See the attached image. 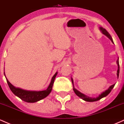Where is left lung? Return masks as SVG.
<instances>
[{
    "label": "left lung",
    "mask_w": 124,
    "mask_h": 124,
    "mask_svg": "<svg viewBox=\"0 0 124 124\" xmlns=\"http://www.w3.org/2000/svg\"><path fill=\"white\" fill-rule=\"evenodd\" d=\"M100 30L101 31V32H102L103 34H104L105 35L107 36V37H108V38L111 40V42L113 43V39H112L111 36H110V35L109 34L108 32H107L104 28H103L102 27H100ZM117 62L118 66V70H117V77H118V78L119 73H120V65H119L118 59V60H117ZM72 83L73 84V80H72ZM114 85H115V84H113V85H111V86L109 87V88L108 89L106 90V91L105 92H103L102 93H101V94H100V95L98 97H97L96 98H93V97L87 96H86L84 94L82 93H81L80 92L77 91L76 89H75L74 88L73 89V90H74V92L75 93V94H76L78 97H79L80 98H81L82 99L85 100V101H89V102H92V101H97V100H99L101 99V98H103V97H106V96L108 95V94L110 93V92L111 91V90L113 89V88H114Z\"/></svg>",
    "instance_id": "8db88e82"
}]
</instances>
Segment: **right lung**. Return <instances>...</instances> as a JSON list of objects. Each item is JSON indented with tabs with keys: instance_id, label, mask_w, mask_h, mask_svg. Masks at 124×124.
Wrapping results in <instances>:
<instances>
[{
	"instance_id": "1",
	"label": "right lung",
	"mask_w": 124,
	"mask_h": 124,
	"mask_svg": "<svg viewBox=\"0 0 124 124\" xmlns=\"http://www.w3.org/2000/svg\"><path fill=\"white\" fill-rule=\"evenodd\" d=\"M57 74V72L53 75V77H52V81H51L50 85L48 86L47 89L45 90V91H42L38 92L25 91V90L17 88L14 87V86L8 81L7 79H6V81L10 90H11V92H12L16 96H18L19 98L23 100V101H26V102L34 103L43 99L47 97V96L50 94V93L52 90V87H53L54 81L55 78H56Z\"/></svg>"
}]
</instances>
